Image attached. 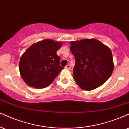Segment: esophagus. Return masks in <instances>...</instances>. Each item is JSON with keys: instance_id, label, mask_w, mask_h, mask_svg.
Returning a JSON list of instances; mask_svg holds the SVG:
<instances>
[{"instance_id": "obj_1", "label": "esophagus", "mask_w": 129, "mask_h": 129, "mask_svg": "<svg viewBox=\"0 0 129 129\" xmlns=\"http://www.w3.org/2000/svg\"><path fill=\"white\" fill-rule=\"evenodd\" d=\"M65 69L69 70L70 69H71V66H70V65H69V64H68L67 65H66V66H65Z\"/></svg>"}]
</instances>
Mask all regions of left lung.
Returning a JSON list of instances; mask_svg holds the SVG:
<instances>
[{
    "mask_svg": "<svg viewBox=\"0 0 129 129\" xmlns=\"http://www.w3.org/2000/svg\"><path fill=\"white\" fill-rule=\"evenodd\" d=\"M70 44L75 59L74 78L79 87L90 91L106 82L114 67L110 48L94 39L71 42Z\"/></svg>",
    "mask_w": 129,
    "mask_h": 129,
    "instance_id": "8db88e82",
    "label": "left lung"
}]
</instances>
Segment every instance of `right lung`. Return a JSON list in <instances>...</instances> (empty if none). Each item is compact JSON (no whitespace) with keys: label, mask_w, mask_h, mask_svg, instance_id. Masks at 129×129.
<instances>
[{"label":"right lung","mask_w":129,"mask_h":129,"mask_svg":"<svg viewBox=\"0 0 129 129\" xmlns=\"http://www.w3.org/2000/svg\"><path fill=\"white\" fill-rule=\"evenodd\" d=\"M61 43L51 39L40 41L30 46L20 58L19 69L28 85L42 88L48 86L63 69L56 52Z\"/></svg>","instance_id":"right-lung-1"}]
</instances>
